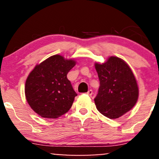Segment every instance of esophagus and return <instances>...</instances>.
<instances>
[{
  "mask_svg": "<svg viewBox=\"0 0 159 159\" xmlns=\"http://www.w3.org/2000/svg\"><path fill=\"white\" fill-rule=\"evenodd\" d=\"M87 94L89 95V96H91L93 94V91L92 90H88V91L87 92Z\"/></svg>",
  "mask_w": 159,
  "mask_h": 159,
  "instance_id": "1",
  "label": "esophagus"
}]
</instances>
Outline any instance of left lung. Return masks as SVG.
Segmentation results:
<instances>
[{
	"instance_id": "obj_1",
	"label": "left lung",
	"mask_w": 159,
	"mask_h": 159,
	"mask_svg": "<svg viewBox=\"0 0 159 159\" xmlns=\"http://www.w3.org/2000/svg\"><path fill=\"white\" fill-rule=\"evenodd\" d=\"M100 88L94 98L97 109L110 119H116L129 111L139 98L136 78L122 58L110 56L104 63L96 62Z\"/></svg>"
}]
</instances>
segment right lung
I'll return each mask as SVG.
<instances>
[{
    "label": "right lung",
    "instance_id": "right-lung-1",
    "mask_svg": "<svg viewBox=\"0 0 159 159\" xmlns=\"http://www.w3.org/2000/svg\"><path fill=\"white\" fill-rule=\"evenodd\" d=\"M76 64L54 55L37 64L25 83V96L30 107L43 118L56 119L72 106L77 93L67 74Z\"/></svg>",
    "mask_w": 159,
    "mask_h": 159
}]
</instances>
